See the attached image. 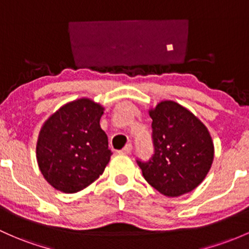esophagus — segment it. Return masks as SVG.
<instances>
[{
	"label": "esophagus",
	"mask_w": 249,
	"mask_h": 249,
	"mask_svg": "<svg viewBox=\"0 0 249 249\" xmlns=\"http://www.w3.org/2000/svg\"><path fill=\"white\" fill-rule=\"evenodd\" d=\"M132 149H133V146H132V143H127V145H125L124 148L121 149V151L119 152V153H122V154H129L130 152H132Z\"/></svg>",
	"instance_id": "esophagus-1"
}]
</instances>
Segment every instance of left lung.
I'll return each instance as SVG.
<instances>
[{"label": "left lung", "mask_w": 249, "mask_h": 249, "mask_svg": "<svg viewBox=\"0 0 249 249\" xmlns=\"http://www.w3.org/2000/svg\"><path fill=\"white\" fill-rule=\"evenodd\" d=\"M154 153L136 159L148 184L160 194L177 197L196 189L209 172L213 145L207 127L188 109L164 101L149 111Z\"/></svg>", "instance_id": "left-lung-1"}]
</instances>
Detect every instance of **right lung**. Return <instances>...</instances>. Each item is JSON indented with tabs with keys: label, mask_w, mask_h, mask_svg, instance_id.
Listing matches in <instances>:
<instances>
[{
	"label": "right lung",
	"mask_w": 249,
	"mask_h": 249,
	"mask_svg": "<svg viewBox=\"0 0 249 249\" xmlns=\"http://www.w3.org/2000/svg\"><path fill=\"white\" fill-rule=\"evenodd\" d=\"M102 114L100 104L82 98L61 107L42 125L36 160L54 189L73 194L103 173L113 153L100 125Z\"/></svg>",
	"instance_id": "add662e5"
}]
</instances>
